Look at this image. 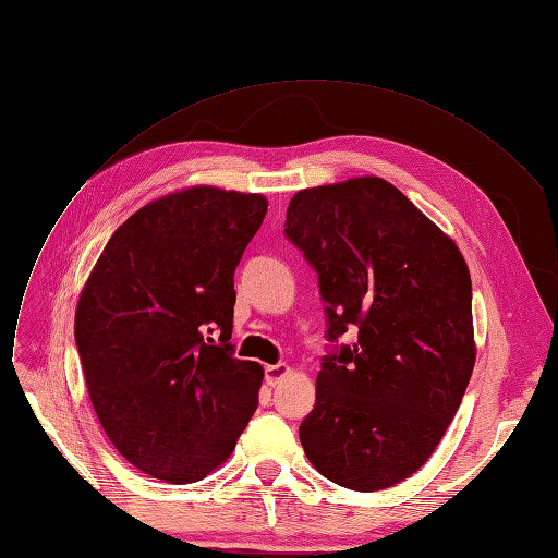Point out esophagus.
I'll use <instances>...</instances> for the list:
<instances>
[{"instance_id": "obj_1", "label": "esophagus", "mask_w": 558, "mask_h": 558, "mask_svg": "<svg viewBox=\"0 0 558 558\" xmlns=\"http://www.w3.org/2000/svg\"><path fill=\"white\" fill-rule=\"evenodd\" d=\"M288 374H290V367H288L286 363H279V365H270V367H266V383L275 387V385H277L279 380H283Z\"/></svg>"}]
</instances>
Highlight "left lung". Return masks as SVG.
<instances>
[{
	"label": "left lung",
	"mask_w": 558,
	"mask_h": 558,
	"mask_svg": "<svg viewBox=\"0 0 558 558\" xmlns=\"http://www.w3.org/2000/svg\"><path fill=\"white\" fill-rule=\"evenodd\" d=\"M283 234L317 272L331 342L304 452L340 486H395L428 462L473 374L466 260L380 178L294 193ZM351 325L359 340L338 345Z\"/></svg>",
	"instance_id": "left-lung-1"
}]
</instances>
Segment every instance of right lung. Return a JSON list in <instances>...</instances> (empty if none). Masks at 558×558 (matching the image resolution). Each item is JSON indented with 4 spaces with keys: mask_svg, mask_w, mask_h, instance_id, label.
I'll list each match as a JSON object with an SVG mask.
<instances>
[{
    "mask_svg": "<svg viewBox=\"0 0 558 558\" xmlns=\"http://www.w3.org/2000/svg\"><path fill=\"white\" fill-rule=\"evenodd\" d=\"M268 201L193 186L130 216L85 283L76 347L94 412L125 460L207 477L258 405L264 367L234 355V272Z\"/></svg>",
    "mask_w": 558,
    "mask_h": 558,
    "instance_id": "add662e5",
    "label": "right lung"
}]
</instances>
